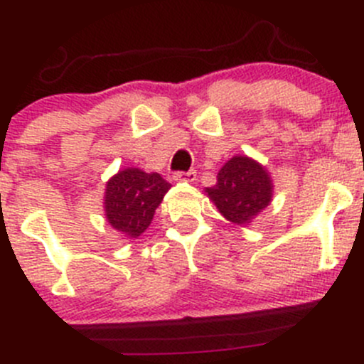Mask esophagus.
I'll use <instances>...</instances> for the list:
<instances>
[{
    "label": "esophagus",
    "instance_id": "34e87169",
    "mask_svg": "<svg viewBox=\"0 0 364 364\" xmlns=\"http://www.w3.org/2000/svg\"><path fill=\"white\" fill-rule=\"evenodd\" d=\"M172 178H174V181H179V183H193L195 178H197V172H195V171L176 172Z\"/></svg>",
    "mask_w": 364,
    "mask_h": 364
}]
</instances>
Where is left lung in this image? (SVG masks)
Returning a JSON list of instances; mask_svg holds the SVG:
<instances>
[{
  "label": "left lung",
  "mask_w": 364,
  "mask_h": 364,
  "mask_svg": "<svg viewBox=\"0 0 364 364\" xmlns=\"http://www.w3.org/2000/svg\"><path fill=\"white\" fill-rule=\"evenodd\" d=\"M216 185L204 192L225 220L246 227L265 211L274 197L270 172L246 155H235L221 167Z\"/></svg>",
  "instance_id": "8db88e82"
}]
</instances>
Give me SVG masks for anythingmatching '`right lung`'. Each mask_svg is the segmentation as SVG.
Returning a JSON list of instances; mask_svg holds the SVG:
<instances>
[{"label":"right lung","instance_id":"1","mask_svg":"<svg viewBox=\"0 0 364 364\" xmlns=\"http://www.w3.org/2000/svg\"><path fill=\"white\" fill-rule=\"evenodd\" d=\"M159 172H144L137 167L118 171L106 183L105 216L109 227L127 239H137L150 227L155 209L169 192Z\"/></svg>","mask_w":364,"mask_h":364}]
</instances>
